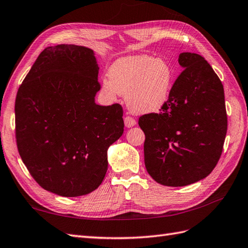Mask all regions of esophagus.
<instances>
[{
	"mask_svg": "<svg viewBox=\"0 0 248 248\" xmlns=\"http://www.w3.org/2000/svg\"><path fill=\"white\" fill-rule=\"evenodd\" d=\"M136 124V120L131 117V116H125L124 117V125L126 128H132V126H134Z\"/></svg>",
	"mask_w": 248,
	"mask_h": 248,
	"instance_id": "34e87169",
	"label": "esophagus"
}]
</instances>
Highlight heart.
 Returning <instances> with one entry per match:
<instances>
[{
    "label": "heart",
    "instance_id": "b5f03b06",
    "mask_svg": "<svg viewBox=\"0 0 248 248\" xmlns=\"http://www.w3.org/2000/svg\"><path fill=\"white\" fill-rule=\"evenodd\" d=\"M105 79L101 91L114 99L117 94L126 97L129 110L135 114L158 111L168 100L173 72L163 59L140 55L117 60Z\"/></svg>",
    "mask_w": 248,
    "mask_h": 248
}]
</instances>
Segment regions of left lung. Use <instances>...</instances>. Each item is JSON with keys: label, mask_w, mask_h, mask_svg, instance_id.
I'll return each mask as SVG.
<instances>
[{"label": "left lung", "mask_w": 248, "mask_h": 248, "mask_svg": "<svg viewBox=\"0 0 248 248\" xmlns=\"http://www.w3.org/2000/svg\"><path fill=\"white\" fill-rule=\"evenodd\" d=\"M184 68L159 113L145 114V165L155 182L182 187L203 180L215 169L227 132L224 89L202 56L182 53Z\"/></svg>", "instance_id": "1"}]
</instances>
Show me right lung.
<instances>
[{"label":"right lung","instance_id":"1","mask_svg":"<svg viewBox=\"0 0 248 248\" xmlns=\"http://www.w3.org/2000/svg\"><path fill=\"white\" fill-rule=\"evenodd\" d=\"M98 71L92 49L49 46L16 93L20 156L40 186L61 197H80L99 187L108 170V148L124 133L122 106L95 103Z\"/></svg>","mask_w":248,"mask_h":248}]
</instances>
